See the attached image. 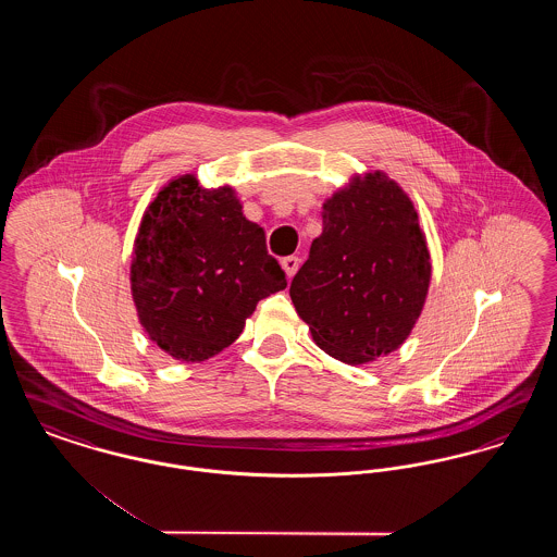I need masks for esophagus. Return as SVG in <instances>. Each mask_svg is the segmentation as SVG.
<instances>
[{
  "label": "esophagus",
  "instance_id": "obj_1",
  "mask_svg": "<svg viewBox=\"0 0 557 557\" xmlns=\"http://www.w3.org/2000/svg\"><path fill=\"white\" fill-rule=\"evenodd\" d=\"M298 265H300V259H298V257H286V259L282 261V267H284V271H286L288 277H292V275L298 271Z\"/></svg>",
  "mask_w": 557,
  "mask_h": 557
}]
</instances>
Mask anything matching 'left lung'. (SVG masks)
Returning <instances> with one entry per match:
<instances>
[{"mask_svg": "<svg viewBox=\"0 0 557 557\" xmlns=\"http://www.w3.org/2000/svg\"><path fill=\"white\" fill-rule=\"evenodd\" d=\"M430 284V255L405 191L370 173L323 205V232L290 284L313 341L345 363L405 343Z\"/></svg>", "mask_w": 557, "mask_h": 557, "instance_id": "8db88e82", "label": "left lung"}]
</instances>
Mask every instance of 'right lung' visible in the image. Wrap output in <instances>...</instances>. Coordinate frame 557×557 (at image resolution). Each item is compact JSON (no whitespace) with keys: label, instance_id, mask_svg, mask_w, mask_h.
Wrapping results in <instances>:
<instances>
[{"label":"right lung","instance_id":"1","mask_svg":"<svg viewBox=\"0 0 557 557\" xmlns=\"http://www.w3.org/2000/svg\"><path fill=\"white\" fill-rule=\"evenodd\" d=\"M230 186L184 175L159 191L135 239L132 290L148 336L175 359L205 361L232 345L259 300L286 288Z\"/></svg>","mask_w":557,"mask_h":557}]
</instances>
